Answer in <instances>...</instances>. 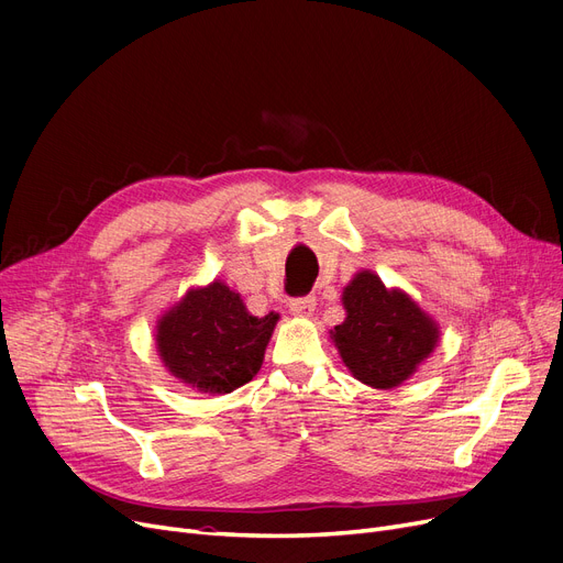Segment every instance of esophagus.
I'll return each mask as SVG.
<instances>
[{"mask_svg":"<svg viewBox=\"0 0 563 563\" xmlns=\"http://www.w3.org/2000/svg\"><path fill=\"white\" fill-rule=\"evenodd\" d=\"M314 306H317L314 297H299V299H291L289 310L297 317H310L314 312Z\"/></svg>","mask_w":563,"mask_h":563,"instance_id":"34e87169","label":"esophagus"}]
</instances>
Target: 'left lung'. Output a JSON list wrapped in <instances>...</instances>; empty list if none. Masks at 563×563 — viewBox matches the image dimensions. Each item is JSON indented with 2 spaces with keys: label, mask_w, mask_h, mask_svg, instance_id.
Segmentation results:
<instances>
[{
  "label": "left lung",
  "mask_w": 563,
  "mask_h": 563,
  "mask_svg": "<svg viewBox=\"0 0 563 563\" xmlns=\"http://www.w3.org/2000/svg\"><path fill=\"white\" fill-rule=\"evenodd\" d=\"M345 322L331 340L350 373L373 388H394L432 354L439 327L402 289H388L373 272H358L342 289Z\"/></svg>",
  "instance_id": "1"
}]
</instances>
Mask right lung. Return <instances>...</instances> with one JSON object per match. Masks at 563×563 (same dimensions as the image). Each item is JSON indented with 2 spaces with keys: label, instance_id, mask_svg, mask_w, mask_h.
Masks as SVG:
<instances>
[{
  "label": "right lung",
  "instance_id": "obj_1",
  "mask_svg": "<svg viewBox=\"0 0 563 563\" xmlns=\"http://www.w3.org/2000/svg\"><path fill=\"white\" fill-rule=\"evenodd\" d=\"M278 312L255 317L225 283L188 289L156 327L165 368L202 394H232L262 368Z\"/></svg>",
  "mask_w": 563,
  "mask_h": 563
}]
</instances>
